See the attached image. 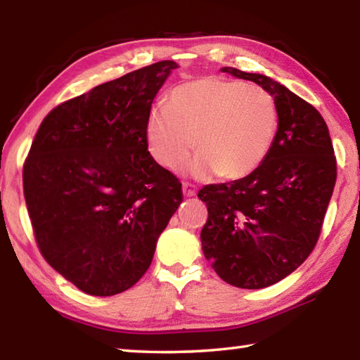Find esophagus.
<instances>
[{"mask_svg":"<svg viewBox=\"0 0 360 360\" xmlns=\"http://www.w3.org/2000/svg\"><path fill=\"white\" fill-rule=\"evenodd\" d=\"M182 193H184V197H195L197 195V188L191 182H184L182 184Z\"/></svg>","mask_w":360,"mask_h":360,"instance_id":"esophagus-1","label":"esophagus"}]
</instances>
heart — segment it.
Masks as SVG:
<instances>
[{
    "label": "heart",
    "mask_w": 360,
    "mask_h": 360,
    "mask_svg": "<svg viewBox=\"0 0 360 360\" xmlns=\"http://www.w3.org/2000/svg\"><path fill=\"white\" fill-rule=\"evenodd\" d=\"M278 133L275 98L257 84L221 76L182 82L169 94V105H157L146 124L150 155L163 168L176 169L191 154L193 176L217 173L241 179L270 154Z\"/></svg>",
    "instance_id": "obj_1"
}]
</instances>
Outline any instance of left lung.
<instances>
[{"mask_svg": "<svg viewBox=\"0 0 360 360\" xmlns=\"http://www.w3.org/2000/svg\"><path fill=\"white\" fill-rule=\"evenodd\" d=\"M222 71L271 94L278 133L254 173L198 192L208 206L200 240L225 283L262 289L289 276L311 254L337 181V160L318 109L268 76L230 66Z\"/></svg>", "mask_w": 360, "mask_h": 360, "instance_id": "obj_1", "label": "left lung"}]
</instances>
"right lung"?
Returning <instances> with one entry per match:
<instances>
[{"label":"right lung","instance_id":"add662e5","mask_svg":"<svg viewBox=\"0 0 360 360\" xmlns=\"http://www.w3.org/2000/svg\"><path fill=\"white\" fill-rule=\"evenodd\" d=\"M176 68L163 60L58 105L23 165L42 257L89 295L135 285L182 202L181 182L152 158L146 139L152 101Z\"/></svg>","mask_w":360,"mask_h":360}]
</instances>
